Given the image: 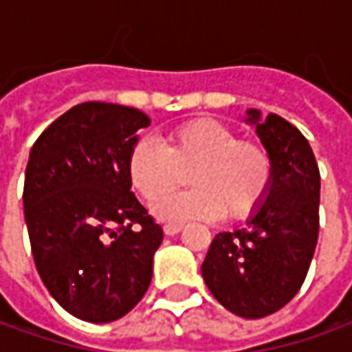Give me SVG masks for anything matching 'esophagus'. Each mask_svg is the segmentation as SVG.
I'll return each instance as SVG.
<instances>
[{"label":"esophagus","mask_w":352,"mask_h":352,"mask_svg":"<svg viewBox=\"0 0 352 352\" xmlns=\"http://www.w3.org/2000/svg\"><path fill=\"white\" fill-rule=\"evenodd\" d=\"M181 229H183V226H179V223H166L164 226V233L166 235H177Z\"/></svg>","instance_id":"obj_1"}]
</instances>
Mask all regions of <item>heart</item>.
Listing matches in <instances>:
<instances>
[{"instance_id":"heart-1","label":"heart","mask_w":352,"mask_h":352,"mask_svg":"<svg viewBox=\"0 0 352 352\" xmlns=\"http://www.w3.org/2000/svg\"><path fill=\"white\" fill-rule=\"evenodd\" d=\"M191 171L195 188L171 199L165 196L182 184ZM129 183L148 204H156L162 219L190 217L245 221L266 200L274 164L267 148L254 138H239L221 121L200 117L173 126L164 142L138 138L126 156Z\"/></svg>"}]
</instances>
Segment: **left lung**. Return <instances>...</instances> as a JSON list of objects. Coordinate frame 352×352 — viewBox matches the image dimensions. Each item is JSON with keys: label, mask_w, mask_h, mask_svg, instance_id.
Here are the masks:
<instances>
[{"label": "left lung", "mask_w": 352, "mask_h": 352, "mask_svg": "<svg viewBox=\"0 0 352 352\" xmlns=\"http://www.w3.org/2000/svg\"><path fill=\"white\" fill-rule=\"evenodd\" d=\"M246 113L272 156V186L243 229L214 236L202 277L229 312L256 320L285 307L305 283L320 229V169L295 125L276 113Z\"/></svg>", "instance_id": "left-lung-1"}]
</instances>
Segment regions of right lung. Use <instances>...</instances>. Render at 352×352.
<instances>
[{"label": "right lung", "instance_id": "right-lung-1", "mask_svg": "<svg viewBox=\"0 0 352 352\" xmlns=\"http://www.w3.org/2000/svg\"><path fill=\"white\" fill-rule=\"evenodd\" d=\"M150 119L135 107L85 102L45 129L25 173V219L38 274L69 314L125 316L152 281L164 229L131 190L126 156Z\"/></svg>", "mask_w": 352, "mask_h": 352}]
</instances>
